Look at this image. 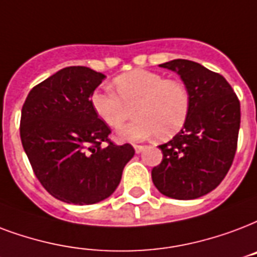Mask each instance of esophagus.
Wrapping results in <instances>:
<instances>
[{
  "instance_id": "1",
  "label": "esophagus",
  "mask_w": 257,
  "mask_h": 257,
  "mask_svg": "<svg viewBox=\"0 0 257 257\" xmlns=\"http://www.w3.org/2000/svg\"><path fill=\"white\" fill-rule=\"evenodd\" d=\"M133 148H135V151H136V154H140V152L144 150V146H139V144H135V146H133Z\"/></svg>"
}]
</instances>
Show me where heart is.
Masks as SVG:
<instances>
[{
  "label": "heart",
  "mask_w": 257,
  "mask_h": 257,
  "mask_svg": "<svg viewBox=\"0 0 257 257\" xmlns=\"http://www.w3.org/2000/svg\"><path fill=\"white\" fill-rule=\"evenodd\" d=\"M113 91L95 90L90 105L98 118L117 128L133 106L136 117L118 129L117 137L126 142L144 140L156 133L158 139H170L185 126L191 98L183 82L167 79L159 72L133 70L115 76Z\"/></svg>",
  "instance_id": "b5f03b06"
}]
</instances>
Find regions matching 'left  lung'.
I'll return each instance as SVG.
<instances>
[{"label": "left lung", "mask_w": 257, "mask_h": 257, "mask_svg": "<svg viewBox=\"0 0 257 257\" xmlns=\"http://www.w3.org/2000/svg\"><path fill=\"white\" fill-rule=\"evenodd\" d=\"M160 67L181 75L191 107L181 132L159 146L163 159L152 168V182L170 198H199L220 185L232 166L237 150L240 101L224 76L199 63L175 59Z\"/></svg>", "instance_id": "1"}]
</instances>
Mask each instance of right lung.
<instances>
[{
  "instance_id": "obj_1",
  "label": "right lung",
  "mask_w": 257,
  "mask_h": 257,
  "mask_svg": "<svg viewBox=\"0 0 257 257\" xmlns=\"http://www.w3.org/2000/svg\"><path fill=\"white\" fill-rule=\"evenodd\" d=\"M103 78L83 66L62 68L35 86L21 109L25 154L39 182L59 201L91 205L106 199L135 155L128 143L111 142L110 128L90 105Z\"/></svg>"
}]
</instances>
